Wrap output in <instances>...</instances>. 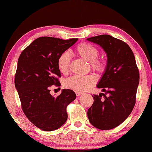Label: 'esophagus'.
<instances>
[{
	"instance_id": "1",
	"label": "esophagus",
	"mask_w": 152,
	"mask_h": 152,
	"mask_svg": "<svg viewBox=\"0 0 152 152\" xmlns=\"http://www.w3.org/2000/svg\"><path fill=\"white\" fill-rule=\"evenodd\" d=\"M76 94L77 96H80V95H82V93L80 92H76Z\"/></svg>"
}]
</instances>
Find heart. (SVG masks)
<instances>
[{"label":"heart","mask_w":152,"mask_h":152,"mask_svg":"<svg viewBox=\"0 0 152 152\" xmlns=\"http://www.w3.org/2000/svg\"><path fill=\"white\" fill-rule=\"evenodd\" d=\"M75 51L77 55L90 63L94 71L101 74L106 70L107 61L102 58H98L99 52L95 46L88 43H81L76 46ZM70 61L71 55L68 51H62L59 55L57 66L61 73L66 74L68 72ZM96 81V78L92 75L73 76L64 81V86L74 91L84 92L92 88Z\"/></svg>","instance_id":"obj_1"}]
</instances>
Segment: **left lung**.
Wrapping results in <instances>:
<instances>
[{
    "mask_svg": "<svg viewBox=\"0 0 152 152\" xmlns=\"http://www.w3.org/2000/svg\"><path fill=\"white\" fill-rule=\"evenodd\" d=\"M87 40L99 45L107 56V68L97 84L104 93L92 95L94 101L87 115L94 127L110 130L121 124L133 110L140 73L134 54L125 42L109 35Z\"/></svg>",
    "mask_w": 152,
    "mask_h": 152,
    "instance_id": "obj_1",
    "label": "left lung"
}]
</instances>
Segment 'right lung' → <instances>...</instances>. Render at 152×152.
Instances as JSON below:
<instances>
[{"label":"right lung","mask_w":152,"mask_h":152,"mask_svg":"<svg viewBox=\"0 0 152 152\" xmlns=\"http://www.w3.org/2000/svg\"><path fill=\"white\" fill-rule=\"evenodd\" d=\"M78 39L39 37L22 51L18 60L15 85L23 111L43 131L51 132L61 127L68 119L67 106L76 98L70 89H63L54 97L50 94V87L61 85L58 80L61 73L57 66L59 55Z\"/></svg>","instance_id":"1"}]
</instances>
